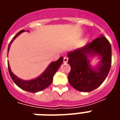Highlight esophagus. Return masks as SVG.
I'll use <instances>...</instances> for the list:
<instances>
[{"label":"esophagus","mask_w":120,"mask_h":120,"mask_svg":"<svg viewBox=\"0 0 120 120\" xmlns=\"http://www.w3.org/2000/svg\"><path fill=\"white\" fill-rule=\"evenodd\" d=\"M68 57H67V56H64V62L67 63L68 62Z\"/></svg>","instance_id":"1"}]
</instances>
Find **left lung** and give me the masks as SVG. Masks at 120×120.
I'll use <instances>...</instances> for the list:
<instances>
[{
    "label": "left lung",
    "mask_w": 120,
    "mask_h": 120,
    "mask_svg": "<svg viewBox=\"0 0 120 120\" xmlns=\"http://www.w3.org/2000/svg\"><path fill=\"white\" fill-rule=\"evenodd\" d=\"M96 55H98L101 60L96 68H93L88 57ZM68 56L71 66L68 76L71 86L79 91L90 92L98 88L109 73L112 62L111 44L101 34L83 47L69 52Z\"/></svg>",
    "instance_id": "left-lung-1"
}]
</instances>
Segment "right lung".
<instances>
[{"label": "right lung", "instance_id": "1", "mask_svg": "<svg viewBox=\"0 0 120 120\" xmlns=\"http://www.w3.org/2000/svg\"><path fill=\"white\" fill-rule=\"evenodd\" d=\"M24 31H25V30H21L13 37V40L11 41L8 45V52H9L10 45L11 44V42L13 41V40L19 34L22 33V32ZM63 59H64V57H60L56 61L51 62L48 65L47 69L45 70L44 72L42 73L41 75L37 77V78H34L33 80H21L19 78H18L17 76H15L12 73L10 67H9V63L8 62V71H9V75L11 76V78H12L13 81L18 87H19L20 88L22 89L23 90H26L30 93H34L44 90L51 84L53 76L55 75V74L57 71L58 68L62 65L63 62Z\"/></svg>", "mask_w": 120, "mask_h": 120}]
</instances>
